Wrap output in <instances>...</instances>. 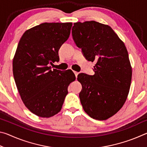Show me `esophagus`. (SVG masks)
<instances>
[{
  "mask_svg": "<svg viewBox=\"0 0 147 147\" xmlns=\"http://www.w3.org/2000/svg\"><path fill=\"white\" fill-rule=\"evenodd\" d=\"M74 74H75L76 77H77V76H78V72H76V71H74Z\"/></svg>",
  "mask_w": 147,
  "mask_h": 147,
  "instance_id": "1",
  "label": "esophagus"
}]
</instances>
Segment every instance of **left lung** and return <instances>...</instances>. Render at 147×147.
I'll list each match as a JSON object with an SVG mask.
<instances>
[{"label":"left lung","mask_w":147,"mask_h":147,"mask_svg":"<svg viewBox=\"0 0 147 147\" xmlns=\"http://www.w3.org/2000/svg\"><path fill=\"white\" fill-rule=\"evenodd\" d=\"M72 35L86 59L96 62L94 75L80 73L77 78L82 86L79 97L84 110L91 118L106 120L120 110L130 90L127 49L110 26L94 21L74 23Z\"/></svg>","instance_id":"8db88e82"}]
</instances>
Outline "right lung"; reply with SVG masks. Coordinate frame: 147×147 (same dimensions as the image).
<instances>
[{"instance_id": "1", "label": "right lung", "mask_w": 147, "mask_h": 147, "mask_svg": "<svg viewBox=\"0 0 147 147\" xmlns=\"http://www.w3.org/2000/svg\"><path fill=\"white\" fill-rule=\"evenodd\" d=\"M72 23H44L24 32L13 59V74L21 98L32 113L49 118L59 112L67 88L76 77L71 70L51 69L67 40Z\"/></svg>"}]
</instances>
